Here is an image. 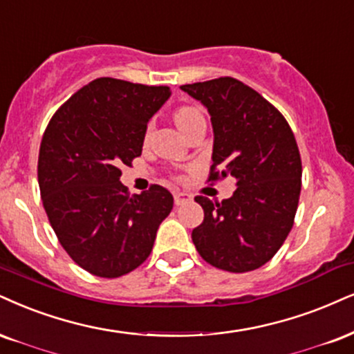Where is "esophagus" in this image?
Wrapping results in <instances>:
<instances>
[{
  "label": "esophagus",
  "mask_w": 354,
  "mask_h": 354,
  "mask_svg": "<svg viewBox=\"0 0 354 354\" xmlns=\"http://www.w3.org/2000/svg\"><path fill=\"white\" fill-rule=\"evenodd\" d=\"M192 200V197L189 194H185V192H174V202L178 207V205H184V203H189Z\"/></svg>",
  "instance_id": "1"
}]
</instances>
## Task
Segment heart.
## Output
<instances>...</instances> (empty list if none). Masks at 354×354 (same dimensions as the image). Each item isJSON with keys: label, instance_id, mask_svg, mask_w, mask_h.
<instances>
[{"label": "heart", "instance_id": "obj_1", "mask_svg": "<svg viewBox=\"0 0 354 354\" xmlns=\"http://www.w3.org/2000/svg\"><path fill=\"white\" fill-rule=\"evenodd\" d=\"M202 118H203V115H202V111L198 110V108H195V106H182V108H178V110L176 111V116H174V120H176L177 128L180 129L182 134H184L187 128H190V126L194 124L195 121L202 120Z\"/></svg>", "mask_w": 354, "mask_h": 354}]
</instances>
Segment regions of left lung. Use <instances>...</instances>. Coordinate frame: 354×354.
Returning a JSON list of instances; mask_svg holds the SVG:
<instances>
[{
	"label": "left lung",
	"mask_w": 354,
	"mask_h": 354,
	"mask_svg": "<svg viewBox=\"0 0 354 354\" xmlns=\"http://www.w3.org/2000/svg\"><path fill=\"white\" fill-rule=\"evenodd\" d=\"M180 88L210 113V180L231 177L236 182V190L221 203L195 197L205 216L192 231V241L218 269L254 270L272 259L294 225L302 187L294 133L268 100L236 78Z\"/></svg>",
	"instance_id": "obj_1"
}]
</instances>
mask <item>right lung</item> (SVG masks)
<instances>
[{"label": "right lung", "mask_w": 354, "mask_h": 354, "mask_svg": "<svg viewBox=\"0 0 354 354\" xmlns=\"http://www.w3.org/2000/svg\"><path fill=\"white\" fill-rule=\"evenodd\" d=\"M170 95L169 86L97 78L57 110L44 133V208L64 250L93 276L120 277L141 266L172 210L164 187L129 197L120 182L121 164L141 156L147 123Z\"/></svg>", "instance_id": "right-lung-1"}]
</instances>
